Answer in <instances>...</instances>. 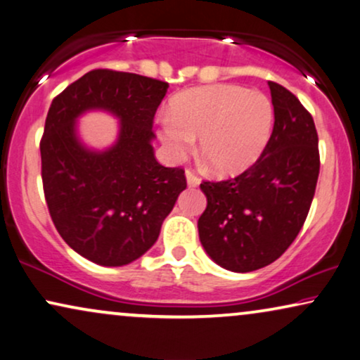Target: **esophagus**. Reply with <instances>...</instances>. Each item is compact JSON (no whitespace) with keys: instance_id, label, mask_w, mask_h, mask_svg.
I'll return each instance as SVG.
<instances>
[{"instance_id":"obj_1","label":"esophagus","mask_w":360,"mask_h":360,"mask_svg":"<svg viewBox=\"0 0 360 360\" xmlns=\"http://www.w3.org/2000/svg\"><path fill=\"white\" fill-rule=\"evenodd\" d=\"M186 179H188V184L191 186V188H195V186H199V183H200L199 177L195 176L194 172L191 171V169L186 171Z\"/></svg>"}]
</instances>
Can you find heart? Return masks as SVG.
<instances>
[{
    "label": "heart",
    "instance_id": "b5f03b06",
    "mask_svg": "<svg viewBox=\"0 0 360 360\" xmlns=\"http://www.w3.org/2000/svg\"><path fill=\"white\" fill-rule=\"evenodd\" d=\"M273 128V105L265 94L240 85L189 89L160 120V140L172 160H183L199 138V151L215 174L245 171L265 150Z\"/></svg>",
    "mask_w": 360,
    "mask_h": 360
}]
</instances>
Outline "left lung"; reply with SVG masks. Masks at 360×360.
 Instances as JSON below:
<instances>
[{
	"label": "left lung",
	"instance_id": "8db88e82",
	"mask_svg": "<svg viewBox=\"0 0 360 360\" xmlns=\"http://www.w3.org/2000/svg\"><path fill=\"white\" fill-rule=\"evenodd\" d=\"M275 124L262 156L233 179L204 181V250L225 270L247 273L286 252L308 217L319 176L313 117L290 90L268 82Z\"/></svg>",
	"mask_w": 360,
	"mask_h": 360
}]
</instances>
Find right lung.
<instances>
[{"label": "right lung", "mask_w": 360, "mask_h": 360, "mask_svg": "<svg viewBox=\"0 0 360 360\" xmlns=\"http://www.w3.org/2000/svg\"><path fill=\"white\" fill-rule=\"evenodd\" d=\"M169 84L110 69L90 70L52 100L41 140L42 186L67 245L103 266L135 262L155 245L186 189L184 169L156 161L153 120ZM103 109L120 120L103 152L76 136V118Z\"/></svg>", "instance_id": "1"}]
</instances>
